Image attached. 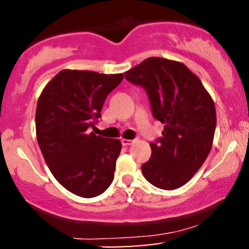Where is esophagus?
Returning <instances> with one entry per match:
<instances>
[{"instance_id":"obj_1","label":"esophagus","mask_w":249,"mask_h":249,"mask_svg":"<svg viewBox=\"0 0 249 249\" xmlns=\"http://www.w3.org/2000/svg\"><path fill=\"white\" fill-rule=\"evenodd\" d=\"M133 142L134 141H132V139H122V144L124 145V146H128V145L133 144Z\"/></svg>"}]
</instances>
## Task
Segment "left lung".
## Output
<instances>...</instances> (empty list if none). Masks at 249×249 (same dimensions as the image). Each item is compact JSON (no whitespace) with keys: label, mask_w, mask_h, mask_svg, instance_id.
Here are the masks:
<instances>
[{"label":"left lung","mask_w":249,"mask_h":249,"mask_svg":"<svg viewBox=\"0 0 249 249\" xmlns=\"http://www.w3.org/2000/svg\"><path fill=\"white\" fill-rule=\"evenodd\" d=\"M125 78L146 90L153 117L164 124L162 137L151 142V158L142 165L148 182L176 190L202 166L213 145L216 126L214 102L199 77L185 64L150 57L125 72Z\"/></svg>","instance_id":"1"}]
</instances>
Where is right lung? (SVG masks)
Instances as JSON below:
<instances>
[{"mask_svg": "<svg viewBox=\"0 0 249 249\" xmlns=\"http://www.w3.org/2000/svg\"><path fill=\"white\" fill-rule=\"evenodd\" d=\"M123 78V73L65 69L37 102L36 137L44 160L57 181L78 196H99L115 177L121 141L96 136L90 127Z\"/></svg>", "mask_w": 249, "mask_h": 249, "instance_id": "add662e5", "label": "right lung"}]
</instances>
